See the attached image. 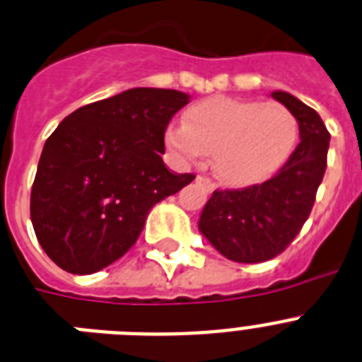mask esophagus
<instances>
[{
	"instance_id": "esophagus-1",
	"label": "esophagus",
	"mask_w": 362,
	"mask_h": 362,
	"mask_svg": "<svg viewBox=\"0 0 362 362\" xmlns=\"http://www.w3.org/2000/svg\"><path fill=\"white\" fill-rule=\"evenodd\" d=\"M196 181H197V183H199V185H203V187H205L206 192H212V190H214V187H216V185L212 183L211 179L205 177V175H197Z\"/></svg>"
}]
</instances>
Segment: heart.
<instances>
[{
    "label": "heart",
    "instance_id": "b5f03b06",
    "mask_svg": "<svg viewBox=\"0 0 362 362\" xmlns=\"http://www.w3.org/2000/svg\"><path fill=\"white\" fill-rule=\"evenodd\" d=\"M296 120L276 102L209 97L185 111L183 126H168L166 146L194 160L212 151V170L223 183L247 187L282 168L296 144Z\"/></svg>",
    "mask_w": 362,
    "mask_h": 362
}]
</instances>
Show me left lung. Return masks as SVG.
<instances>
[{
  "mask_svg": "<svg viewBox=\"0 0 362 362\" xmlns=\"http://www.w3.org/2000/svg\"><path fill=\"white\" fill-rule=\"evenodd\" d=\"M273 98L298 122V146L262 185L214 190L197 223L216 251L238 264L271 260L295 240L326 172L329 134L319 113L286 91H273Z\"/></svg>",
  "mask_w": 362,
  "mask_h": 362,
  "instance_id": "obj_1",
  "label": "left lung"
}]
</instances>
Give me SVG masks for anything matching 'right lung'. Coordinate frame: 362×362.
Wrapping results in <instances>:
<instances>
[{
    "instance_id": "obj_1",
    "label": "right lung",
    "mask_w": 362,
    "mask_h": 362,
    "mask_svg": "<svg viewBox=\"0 0 362 362\" xmlns=\"http://www.w3.org/2000/svg\"><path fill=\"white\" fill-rule=\"evenodd\" d=\"M190 95L134 88L78 107L45 141L30 192L40 245L73 274L104 269L132 249L156 203L192 183L163 163L170 119Z\"/></svg>"
}]
</instances>
